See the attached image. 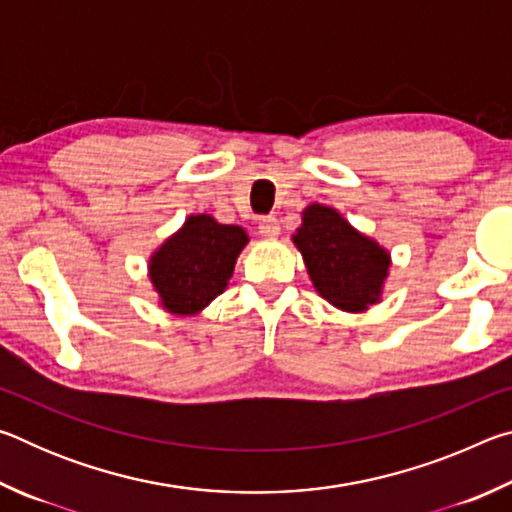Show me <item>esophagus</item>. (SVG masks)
Here are the masks:
<instances>
[{
	"instance_id": "1",
	"label": "esophagus",
	"mask_w": 512,
	"mask_h": 512,
	"mask_svg": "<svg viewBox=\"0 0 512 512\" xmlns=\"http://www.w3.org/2000/svg\"><path fill=\"white\" fill-rule=\"evenodd\" d=\"M259 232H262V237L266 239H275L280 235V221H277L275 216H264V219L259 221Z\"/></svg>"
}]
</instances>
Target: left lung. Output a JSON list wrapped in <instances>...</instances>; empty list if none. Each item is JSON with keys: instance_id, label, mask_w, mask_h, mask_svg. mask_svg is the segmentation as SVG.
Instances as JSON below:
<instances>
[{"instance_id": "left-lung-1", "label": "left lung", "mask_w": 512, "mask_h": 512, "mask_svg": "<svg viewBox=\"0 0 512 512\" xmlns=\"http://www.w3.org/2000/svg\"><path fill=\"white\" fill-rule=\"evenodd\" d=\"M291 241L300 250L316 293L329 305L354 314L377 305L384 296L391 253L334 207L307 205Z\"/></svg>"}]
</instances>
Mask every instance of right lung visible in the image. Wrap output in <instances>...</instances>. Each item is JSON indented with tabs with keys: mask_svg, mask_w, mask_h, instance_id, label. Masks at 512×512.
Masks as SVG:
<instances>
[{
	"mask_svg": "<svg viewBox=\"0 0 512 512\" xmlns=\"http://www.w3.org/2000/svg\"><path fill=\"white\" fill-rule=\"evenodd\" d=\"M248 241L241 225L219 223L212 214H189L149 257L158 305L173 316L201 314L228 287Z\"/></svg>",
	"mask_w": 512,
	"mask_h": 512,
	"instance_id": "right-lung-1",
	"label": "right lung"
}]
</instances>
